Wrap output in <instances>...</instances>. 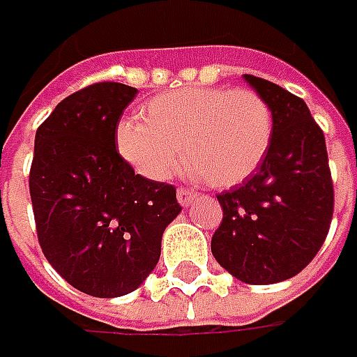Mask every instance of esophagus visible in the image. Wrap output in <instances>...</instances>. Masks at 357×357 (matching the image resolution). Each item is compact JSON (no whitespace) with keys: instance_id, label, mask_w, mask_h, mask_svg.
<instances>
[{"instance_id":"esophagus-1","label":"esophagus","mask_w":357,"mask_h":357,"mask_svg":"<svg viewBox=\"0 0 357 357\" xmlns=\"http://www.w3.org/2000/svg\"><path fill=\"white\" fill-rule=\"evenodd\" d=\"M176 199H178V202H181V206H190V204H192V200L197 199V192H195L192 188L181 186V188L176 190Z\"/></svg>"}]
</instances>
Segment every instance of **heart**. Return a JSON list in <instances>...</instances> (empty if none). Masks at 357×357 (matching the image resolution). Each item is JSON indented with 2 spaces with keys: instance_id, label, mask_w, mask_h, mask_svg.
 I'll use <instances>...</instances> for the list:
<instances>
[{
  "instance_id": "1",
  "label": "heart",
  "mask_w": 357,
  "mask_h": 357,
  "mask_svg": "<svg viewBox=\"0 0 357 357\" xmlns=\"http://www.w3.org/2000/svg\"><path fill=\"white\" fill-rule=\"evenodd\" d=\"M141 117L123 119L115 141L119 155L149 181H167L185 151L186 172L214 186L238 185L260 167L274 135L272 109L254 89L171 91L151 99Z\"/></svg>"
}]
</instances>
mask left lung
Instances as JSON below:
<instances>
[{"label": "left lung", "instance_id": "obj_1", "mask_svg": "<svg viewBox=\"0 0 357 357\" xmlns=\"http://www.w3.org/2000/svg\"><path fill=\"white\" fill-rule=\"evenodd\" d=\"M272 109L274 135L258 171L218 195L222 222L211 250L246 284H276L302 272L328 236L334 185L322 129L308 105L280 85L244 75Z\"/></svg>", "mask_w": 357, "mask_h": 357}]
</instances>
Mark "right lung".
<instances>
[{"label": "right lung", "mask_w": 357, "mask_h": 357, "mask_svg": "<svg viewBox=\"0 0 357 357\" xmlns=\"http://www.w3.org/2000/svg\"><path fill=\"white\" fill-rule=\"evenodd\" d=\"M137 89L95 83L55 107L35 132L29 192L47 262L95 298L137 290L155 270L176 188L135 174L115 130Z\"/></svg>", "instance_id": "right-lung-1"}]
</instances>
